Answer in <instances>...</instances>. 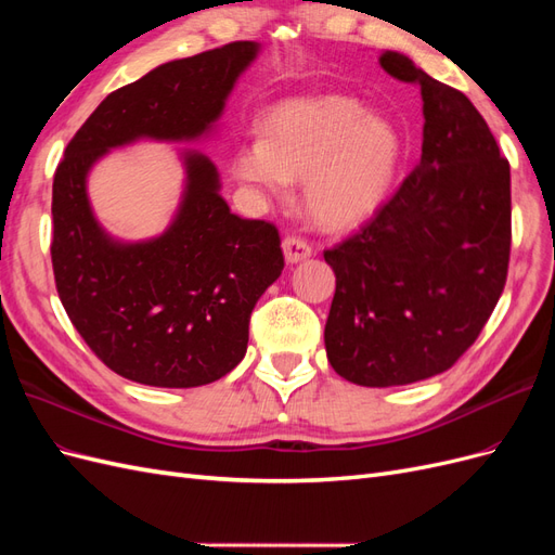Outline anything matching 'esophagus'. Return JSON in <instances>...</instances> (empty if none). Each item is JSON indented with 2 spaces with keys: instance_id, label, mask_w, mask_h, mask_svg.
Returning a JSON list of instances; mask_svg holds the SVG:
<instances>
[{
  "instance_id": "34e87169",
  "label": "esophagus",
  "mask_w": 555,
  "mask_h": 555,
  "mask_svg": "<svg viewBox=\"0 0 555 555\" xmlns=\"http://www.w3.org/2000/svg\"><path fill=\"white\" fill-rule=\"evenodd\" d=\"M282 251H284V259H287V263H298L312 255V247L306 241L289 236L282 241Z\"/></svg>"
}]
</instances>
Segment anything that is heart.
<instances>
[{
    "label": "heart",
    "instance_id": "1",
    "mask_svg": "<svg viewBox=\"0 0 555 555\" xmlns=\"http://www.w3.org/2000/svg\"><path fill=\"white\" fill-rule=\"evenodd\" d=\"M263 131L238 150L236 176L273 196L304 178L308 215L331 231L382 208L405 153L391 120L343 94L287 99L268 113Z\"/></svg>",
    "mask_w": 555,
    "mask_h": 555
}]
</instances>
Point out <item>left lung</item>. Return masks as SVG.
<instances>
[{
  "label": "left lung",
  "instance_id": "left-lung-1",
  "mask_svg": "<svg viewBox=\"0 0 555 555\" xmlns=\"http://www.w3.org/2000/svg\"><path fill=\"white\" fill-rule=\"evenodd\" d=\"M379 64L422 90L424 143L389 204L324 251L335 273L326 357L359 386L422 382L456 363L505 289L512 245L509 162L479 111L408 55L384 50Z\"/></svg>",
  "mask_w": 555,
  "mask_h": 555
}]
</instances>
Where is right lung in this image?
<instances>
[{"label": "right lung", "mask_w": 555, "mask_h": 555, "mask_svg": "<svg viewBox=\"0 0 555 555\" xmlns=\"http://www.w3.org/2000/svg\"><path fill=\"white\" fill-rule=\"evenodd\" d=\"M261 53L236 41L159 64L111 92L64 150L53 182V271L72 324L113 373L192 389L236 367L249 314L280 278L278 229L233 215L220 171L182 147L180 204L159 236L122 241L96 220L88 178L111 150L208 139L238 78Z\"/></svg>", "instance_id": "obj_1"}]
</instances>
